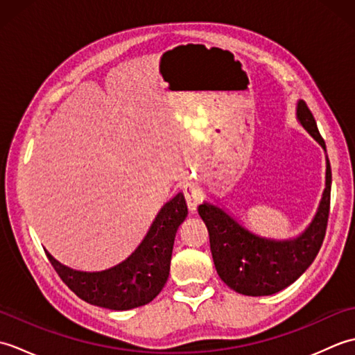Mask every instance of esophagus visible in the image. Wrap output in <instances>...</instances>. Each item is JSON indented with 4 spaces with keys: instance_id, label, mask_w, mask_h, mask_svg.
<instances>
[{
    "instance_id": "1",
    "label": "esophagus",
    "mask_w": 355,
    "mask_h": 355,
    "mask_svg": "<svg viewBox=\"0 0 355 355\" xmlns=\"http://www.w3.org/2000/svg\"><path fill=\"white\" fill-rule=\"evenodd\" d=\"M183 193H184V198L187 202V207H189L191 212H195L197 210V206L200 202V192L197 189V186L193 183H186L183 186Z\"/></svg>"
}]
</instances>
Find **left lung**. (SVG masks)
I'll use <instances>...</instances> for the list:
<instances>
[{"label":"left lung","instance_id":"1","mask_svg":"<svg viewBox=\"0 0 355 355\" xmlns=\"http://www.w3.org/2000/svg\"><path fill=\"white\" fill-rule=\"evenodd\" d=\"M297 120L327 150L314 116L304 101L297 102ZM331 198V166L318 212L304 233L293 239H268L254 235L221 207L202 202L198 214L209 230L216 273L221 281L245 296H270L291 285L311 266L325 238Z\"/></svg>","mask_w":355,"mask_h":355}]
</instances>
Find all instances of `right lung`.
<instances>
[{
    "label": "right lung",
    "instance_id": "add662e5",
    "mask_svg": "<svg viewBox=\"0 0 355 355\" xmlns=\"http://www.w3.org/2000/svg\"><path fill=\"white\" fill-rule=\"evenodd\" d=\"M187 216L184 195L166 202L148 235L130 258L103 271H79L62 266L45 250L62 282L85 302L125 311L149 304L169 277L175 233Z\"/></svg>",
    "mask_w": 355,
    "mask_h": 355
}]
</instances>
